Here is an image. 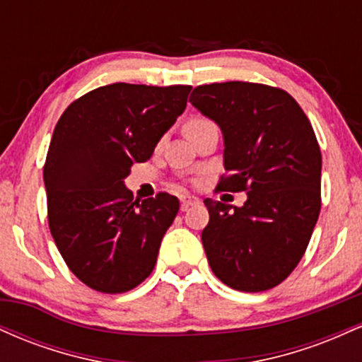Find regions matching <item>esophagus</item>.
I'll list each match as a JSON object with an SVG mask.
<instances>
[{
	"label": "esophagus",
	"instance_id": "1",
	"mask_svg": "<svg viewBox=\"0 0 362 362\" xmlns=\"http://www.w3.org/2000/svg\"><path fill=\"white\" fill-rule=\"evenodd\" d=\"M180 202H182V211H187V209H189V207L197 206L199 204V199L194 197V195H182Z\"/></svg>",
	"mask_w": 362,
	"mask_h": 362
}]
</instances>
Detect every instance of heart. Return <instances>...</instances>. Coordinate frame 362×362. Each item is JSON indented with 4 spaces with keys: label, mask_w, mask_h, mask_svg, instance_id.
Returning <instances> with one entry per match:
<instances>
[{
    "label": "heart",
    "mask_w": 362,
    "mask_h": 362,
    "mask_svg": "<svg viewBox=\"0 0 362 362\" xmlns=\"http://www.w3.org/2000/svg\"><path fill=\"white\" fill-rule=\"evenodd\" d=\"M206 124H211V120H207L204 117L189 119V122L185 124V134H189V132L195 131V129H201L202 126H206Z\"/></svg>",
    "instance_id": "b5f03b06"
}]
</instances>
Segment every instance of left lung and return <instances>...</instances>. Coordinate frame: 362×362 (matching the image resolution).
Wrapping results in <instances>:
<instances>
[{
  "mask_svg": "<svg viewBox=\"0 0 362 362\" xmlns=\"http://www.w3.org/2000/svg\"><path fill=\"white\" fill-rule=\"evenodd\" d=\"M189 102L224 136L218 189L247 192L242 207L206 199L202 245L214 276L245 293L276 288L300 264L322 207V153L288 91L248 81L194 88Z\"/></svg>",
  "mask_w": 362,
  "mask_h": 362,
  "instance_id": "8db88e82",
  "label": "left lung"
}]
</instances>
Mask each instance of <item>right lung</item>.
I'll list each match as a JSON object with an SVG mask.
<instances>
[{"label":"right lung","instance_id":"obj_1","mask_svg":"<svg viewBox=\"0 0 362 362\" xmlns=\"http://www.w3.org/2000/svg\"><path fill=\"white\" fill-rule=\"evenodd\" d=\"M192 86L114 83L62 112L44 165L49 228L74 276L107 294L139 286L178 213L175 195L134 201L124 178L151 158Z\"/></svg>","mask_w":362,"mask_h":362}]
</instances>
